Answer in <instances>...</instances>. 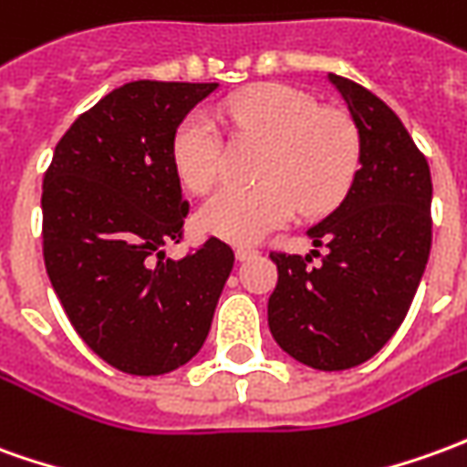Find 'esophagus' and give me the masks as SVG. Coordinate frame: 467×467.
<instances>
[{
	"instance_id": "obj_1",
	"label": "esophagus",
	"mask_w": 467,
	"mask_h": 467,
	"mask_svg": "<svg viewBox=\"0 0 467 467\" xmlns=\"http://www.w3.org/2000/svg\"><path fill=\"white\" fill-rule=\"evenodd\" d=\"M255 255H257L255 247H243V244H240V247L234 250V257H237L240 263H243V260H250V257H255Z\"/></svg>"
}]
</instances>
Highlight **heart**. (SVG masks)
Instances as JSON below:
<instances>
[{
	"label": "heart",
	"mask_w": 467,
	"mask_h": 467,
	"mask_svg": "<svg viewBox=\"0 0 467 467\" xmlns=\"http://www.w3.org/2000/svg\"><path fill=\"white\" fill-rule=\"evenodd\" d=\"M217 119L234 139L263 143L255 169L260 184L212 194L197 212L202 233L250 244L298 212L324 214L347 197L361 156L357 126L347 113L318 109L316 98L298 88L267 83L227 100ZM171 164L192 192L217 182L223 139L207 110H192L179 120Z\"/></svg>",
	"instance_id": "b5f03b06"
}]
</instances>
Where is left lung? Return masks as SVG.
Here are the masks:
<instances>
[{
    "instance_id": "8db88e82",
    "label": "left lung",
    "mask_w": 467,
    "mask_h": 467,
    "mask_svg": "<svg viewBox=\"0 0 467 467\" xmlns=\"http://www.w3.org/2000/svg\"><path fill=\"white\" fill-rule=\"evenodd\" d=\"M328 80L358 131V171L344 202L308 230L313 247H326L321 265H308L311 255L270 253L278 285L267 326L296 361L341 371L374 357L410 311L432 244V179L384 100L341 75Z\"/></svg>"
}]
</instances>
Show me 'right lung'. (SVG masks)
Here are the masks:
<instances>
[{
	"mask_svg": "<svg viewBox=\"0 0 467 467\" xmlns=\"http://www.w3.org/2000/svg\"><path fill=\"white\" fill-rule=\"evenodd\" d=\"M217 83L136 80L78 116L42 182V255L78 336L110 367L156 377L187 364L210 334L234 265L210 237L182 260L189 202L171 164L179 120Z\"/></svg>",
	"mask_w": 467,
	"mask_h": 467,
	"instance_id": "obj_1",
	"label": "right lung"
}]
</instances>
